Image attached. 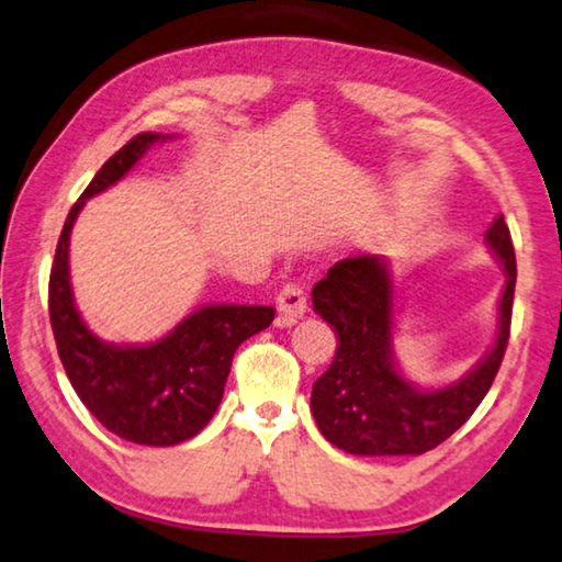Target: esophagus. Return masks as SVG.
<instances>
[{"label":"esophagus","mask_w":562,"mask_h":562,"mask_svg":"<svg viewBox=\"0 0 562 562\" xmlns=\"http://www.w3.org/2000/svg\"><path fill=\"white\" fill-rule=\"evenodd\" d=\"M278 310H280L278 323L282 327L295 325L297 319L307 313V295L305 290H302V284H284L278 295Z\"/></svg>","instance_id":"34e87169"}]
</instances>
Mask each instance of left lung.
<instances>
[{"label": "left lung", "instance_id": "8db88e82", "mask_svg": "<svg viewBox=\"0 0 562 562\" xmlns=\"http://www.w3.org/2000/svg\"><path fill=\"white\" fill-rule=\"evenodd\" d=\"M485 239L507 278L495 345L473 372L440 390L409 385L395 368L393 280L382 257H345L315 284V313L335 327L337 350L333 364L315 380L310 407L335 448L352 456H423L448 440L483 403L510 337L518 278L503 215L493 220Z\"/></svg>", "mask_w": 562, "mask_h": 562}]
</instances>
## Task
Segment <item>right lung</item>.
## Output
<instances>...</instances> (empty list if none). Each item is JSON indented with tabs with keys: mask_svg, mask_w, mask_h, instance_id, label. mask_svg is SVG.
<instances>
[{
	"mask_svg": "<svg viewBox=\"0 0 562 562\" xmlns=\"http://www.w3.org/2000/svg\"><path fill=\"white\" fill-rule=\"evenodd\" d=\"M159 139L157 132L132 137L102 165L61 227L49 272V323L59 360L85 407L106 430L137 445L184 442L212 420L225 395L235 350L270 327L272 307L207 305L184 317L153 345H110L89 333L69 284V233L85 200L122 180Z\"/></svg>",
	"mask_w": 562,
	"mask_h": 562,
	"instance_id": "1",
	"label": "right lung"
}]
</instances>
